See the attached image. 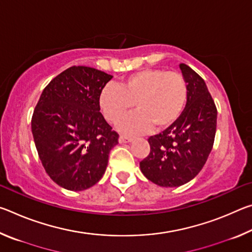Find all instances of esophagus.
<instances>
[{"label":"esophagus","instance_id":"34e87169","mask_svg":"<svg viewBox=\"0 0 252 252\" xmlns=\"http://www.w3.org/2000/svg\"><path fill=\"white\" fill-rule=\"evenodd\" d=\"M133 138L132 136H127V135H120V138H119V142L120 143H127V142H131Z\"/></svg>","mask_w":252,"mask_h":252}]
</instances>
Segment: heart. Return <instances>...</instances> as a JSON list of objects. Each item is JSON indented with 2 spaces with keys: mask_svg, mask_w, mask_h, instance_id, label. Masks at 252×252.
<instances>
[{
  "mask_svg": "<svg viewBox=\"0 0 252 252\" xmlns=\"http://www.w3.org/2000/svg\"><path fill=\"white\" fill-rule=\"evenodd\" d=\"M188 99V85L178 72L146 69L131 74L120 87L106 84L99 96L100 108L105 119L117 123L129 114L135 104L138 114L120 122L125 133H140L153 126L162 130L181 116Z\"/></svg>",
  "mask_w": 252,
  "mask_h": 252,
  "instance_id": "heart-1",
  "label": "heart"
}]
</instances>
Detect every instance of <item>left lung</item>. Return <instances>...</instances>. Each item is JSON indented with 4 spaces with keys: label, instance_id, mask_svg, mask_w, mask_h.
<instances>
[{
    "label": "left lung",
    "instance_id": "1",
    "mask_svg": "<svg viewBox=\"0 0 252 252\" xmlns=\"http://www.w3.org/2000/svg\"><path fill=\"white\" fill-rule=\"evenodd\" d=\"M180 70L188 85L186 108L173 125L148 139L150 153L140 162L144 177L165 188L185 185L201 171L217 129V108L206 82L185 63Z\"/></svg>",
    "mask_w": 252,
    "mask_h": 252
}]
</instances>
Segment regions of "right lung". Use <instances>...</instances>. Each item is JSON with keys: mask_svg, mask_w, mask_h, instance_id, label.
I'll use <instances>...</instances> for the list:
<instances>
[{"mask_svg": "<svg viewBox=\"0 0 252 252\" xmlns=\"http://www.w3.org/2000/svg\"><path fill=\"white\" fill-rule=\"evenodd\" d=\"M113 76L89 66H71L42 92L32 133L46 173L71 191L89 189L103 177L119 134L100 112L99 96Z\"/></svg>", "mask_w": 252, "mask_h": 252, "instance_id": "right-lung-1", "label": "right lung"}]
</instances>
